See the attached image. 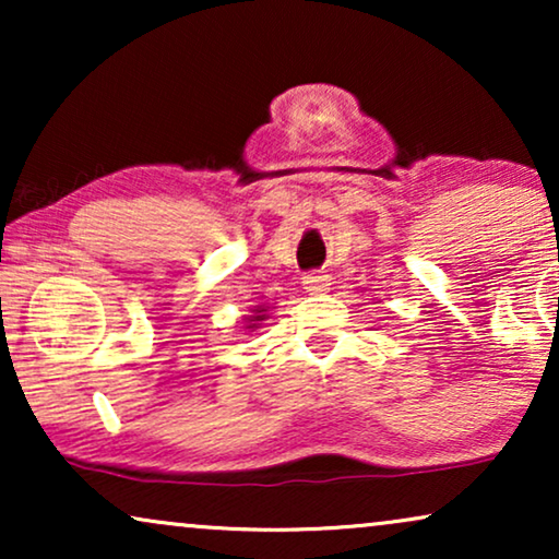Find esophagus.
<instances>
[{"mask_svg":"<svg viewBox=\"0 0 559 559\" xmlns=\"http://www.w3.org/2000/svg\"><path fill=\"white\" fill-rule=\"evenodd\" d=\"M302 285H305V293L320 295V293H328V287H331V280H328V274L312 272V274H308V277L302 280Z\"/></svg>","mask_w":559,"mask_h":559,"instance_id":"esophagus-1","label":"esophagus"}]
</instances>
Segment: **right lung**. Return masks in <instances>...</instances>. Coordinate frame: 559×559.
<instances>
[{
    "label": "right lung",
    "instance_id": "1",
    "mask_svg": "<svg viewBox=\"0 0 559 559\" xmlns=\"http://www.w3.org/2000/svg\"><path fill=\"white\" fill-rule=\"evenodd\" d=\"M264 318H266V308H264V305H254V310H251V316H243V328H247L249 333L257 331V328L262 325Z\"/></svg>",
    "mask_w": 559,
    "mask_h": 559
}]
</instances>
